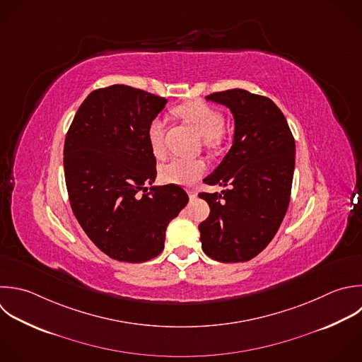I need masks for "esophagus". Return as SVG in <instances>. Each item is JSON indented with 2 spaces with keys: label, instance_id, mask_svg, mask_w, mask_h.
Here are the masks:
<instances>
[{
  "label": "esophagus",
  "instance_id": "esophagus-1",
  "mask_svg": "<svg viewBox=\"0 0 362 362\" xmlns=\"http://www.w3.org/2000/svg\"><path fill=\"white\" fill-rule=\"evenodd\" d=\"M187 192H188V195H189L191 199H195V198H197V191H195L194 188H188Z\"/></svg>",
  "mask_w": 362,
  "mask_h": 362
}]
</instances>
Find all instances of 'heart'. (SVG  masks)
Listing matches in <instances>:
<instances>
[{"label":"heart","instance_id":"b5f03b06","mask_svg":"<svg viewBox=\"0 0 362 362\" xmlns=\"http://www.w3.org/2000/svg\"><path fill=\"white\" fill-rule=\"evenodd\" d=\"M175 113L189 122L206 140L208 146H215L219 143L221 132L225 126V117L216 107L202 100H194L178 106ZM164 132L165 126L160 117L153 119L148 124L147 139L150 148L156 156H160L164 151ZM205 163L201 160L175 157L161 165L160 177L167 184L187 187L192 185L205 173Z\"/></svg>","mask_w":362,"mask_h":362}]
</instances>
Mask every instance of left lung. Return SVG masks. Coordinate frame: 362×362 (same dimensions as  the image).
I'll use <instances>...</instances> for the list:
<instances>
[{"instance_id":"obj_1","label":"left lung","mask_w":362,"mask_h":362,"mask_svg":"<svg viewBox=\"0 0 362 362\" xmlns=\"http://www.w3.org/2000/svg\"><path fill=\"white\" fill-rule=\"evenodd\" d=\"M206 99L230 109L235 136L222 163L204 178L208 185L226 189L198 194L211 209L198 226L202 250L218 262H247L270 243L286 215L294 137L284 115L269 98L230 89Z\"/></svg>"}]
</instances>
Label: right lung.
<instances>
[{
	"mask_svg": "<svg viewBox=\"0 0 362 362\" xmlns=\"http://www.w3.org/2000/svg\"><path fill=\"white\" fill-rule=\"evenodd\" d=\"M167 99L126 85L93 90L78 109L64 147L72 211L109 257L141 263L164 249L165 229L187 205L175 184L151 187L156 157L147 129Z\"/></svg>",
	"mask_w": 362,
	"mask_h": 362,
	"instance_id": "add662e5",
	"label": "right lung"
}]
</instances>
